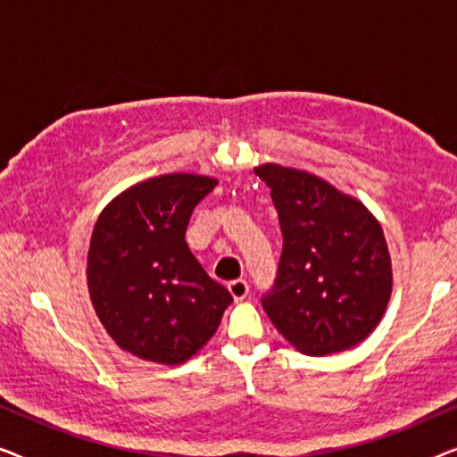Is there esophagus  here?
I'll list each match as a JSON object with an SVG mask.
<instances>
[{
	"mask_svg": "<svg viewBox=\"0 0 457 457\" xmlns=\"http://www.w3.org/2000/svg\"><path fill=\"white\" fill-rule=\"evenodd\" d=\"M228 291H230V295H233L235 302H243V299L249 295L247 280H243V278L233 280V283H228Z\"/></svg>",
	"mask_w": 457,
	"mask_h": 457,
	"instance_id": "esophagus-1",
	"label": "esophagus"
}]
</instances>
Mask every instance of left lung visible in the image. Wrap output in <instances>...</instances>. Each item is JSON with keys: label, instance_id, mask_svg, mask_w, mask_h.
<instances>
[{"label": "left lung", "instance_id": "left-lung-1", "mask_svg": "<svg viewBox=\"0 0 457 457\" xmlns=\"http://www.w3.org/2000/svg\"><path fill=\"white\" fill-rule=\"evenodd\" d=\"M283 253L262 297L268 318L297 352L327 355L358 345L377 328L393 272L383 228L355 197L316 174L264 164Z\"/></svg>", "mask_w": 457, "mask_h": 457}]
</instances>
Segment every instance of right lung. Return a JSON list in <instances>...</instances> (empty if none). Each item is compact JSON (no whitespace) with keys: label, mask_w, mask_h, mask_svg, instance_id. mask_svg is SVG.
Returning a JSON list of instances; mask_svg holds the SVG:
<instances>
[{"label":"right lung","mask_w":457,"mask_h":457,"mask_svg":"<svg viewBox=\"0 0 457 457\" xmlns=\"http://www.w3.org/2000/svg\"><path fill=\"white\" fill-rule=\"evenodd\" d=\"M218 185L164 174L130 187L99 214L87 285L108 335L137 358L183 364L216 333L233 297L185 241L193 208Z\"/></svg>","instance_id":"1"}]
</instances>
